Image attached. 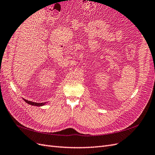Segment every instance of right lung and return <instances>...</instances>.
Listing matches in <instances>:
<instances>
[{
  "label": "right lung",
  "instance_id": "right-lung-1",
  "mask_svg": "<svg viewBox=\"0 0 155 155\" xmlns=\"http://www.w3.org/2000/svg\"><path fill=\"white\" fill-rule=\"evenodd\" d=\"M25 100V102H26L28 104L31 105H34V106H37V107H40V106H43L45 105L46 104V103H35V102H33V101H30L28 100H26L25 99H23Z\"/></svg>",
  "mask_w": 155,
  "mask_h": 155
}]
</instances>
